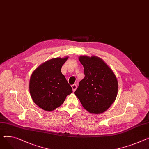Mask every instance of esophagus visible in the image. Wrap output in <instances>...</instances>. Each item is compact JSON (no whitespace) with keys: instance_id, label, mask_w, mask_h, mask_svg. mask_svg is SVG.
I'll return each mask as SVG.
<instances>
[{"instance_id":"1","label":"esophagus","mask_w":149,"mask_h":149,"mask_svg":"<svg viewBox=\"0 0 149 149\" xmlns=\"http://www.w3.org/2000/svg\"><path fill=\"white\" fill-rule=\"evenodd\" d=\"M71 87H72V91H73V92H75V90L77 89V85L76 84H72V86H71Z\"/></svg>"}]
</instances>
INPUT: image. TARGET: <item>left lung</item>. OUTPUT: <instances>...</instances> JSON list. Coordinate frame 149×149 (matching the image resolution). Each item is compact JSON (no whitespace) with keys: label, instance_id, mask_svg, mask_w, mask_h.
I'll list each match as a JSON object with an SVG mask.
<instances>
[{"label":"left lung","instance_id":"obj_1","mask_svg":"<svg viewBox=\"0 0 149 149\" xmlns=\"http://www.w3.org/2000/svg\"><path fill=\"white\" fill-rule=\"evenodd\" d=\"M79 61L84 68L85 77L79 83L75 94L89 113L100 114L114 102L118 82L114 72L96 56H82Z\"/></svg>","mask_w":149,"mask_h":149}]
</instances>
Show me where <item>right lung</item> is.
Masks as SVG:
<instances>
[{"instance_id":"right-lung-1","label":"right lung","mask_w":149,"mask_h":149,"mask_svg":"<svg viewBox=\"0 0 149 149\" xmlns=\"http://www.w3.org/2000/svg\"><path fill=\"white\" fill-rule=\"evenodd\" d=\"M68 58H52L37 68L31 75L30 93L35 104L42 110H55L72 92L71 86L61 72Z\"/></svg>"}]
</instances>
